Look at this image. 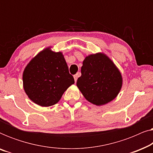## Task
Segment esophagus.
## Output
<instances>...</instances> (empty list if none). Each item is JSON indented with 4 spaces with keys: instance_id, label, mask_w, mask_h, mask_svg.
Segmentation results:
<instances>
[{
    "instance_id": "obj_1",
    "label": "esophagus",
    "mask_w": 153,
    "mask_h": 153,
    "mask_svg": "<svg viewBox=\"0 0 153 153\" xmlns=\"http://www.w3.org/2000/svg\"><path fill=\"white\" fill-rule=\"evenodd\" d=\"M78 74H75V75H74V81H75V83L76 82V81H77V79H78Z\"/></svg>"
}]
</instances>
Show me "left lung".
Here are the masks:
<instances>
[{
    "mask_svg": "<svg viewBox=\"0 0 153 153\" xmlns=\"http://www.w3.org/2000/svg\"><path fill=\"white\" fill-rule=\"evenodd\" d=\"M81 72L76 86L85 100L95 105L102 106L111 102L122 88L121 72L103 52L87 56Z\"/></svg>",
    "mask_w": 153,
    "mask_h": 153,
    "instance_id": "8db88e82",
    "label": "left lung"
}]
</instances>
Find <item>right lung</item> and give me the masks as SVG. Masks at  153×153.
I'll return each mask as SVG.
<instances>
[{
  "label": "right lung",
  "instance_id": "1",
  "mask_svg": "<svg viewBox=\"0 0 153 153\" xmlns=\"http://www.w3.org/2000/svg\"><path fill=\"white\" fill-rule=\"evenodd\" d=\"M23 87L29 99L47 107L59 102L65 91L74 83L61 51L48 47L27 64L23 72Z\"/></svg>",
  "mask_w": 153,
  "mask_h": 153
}]
</instances>
